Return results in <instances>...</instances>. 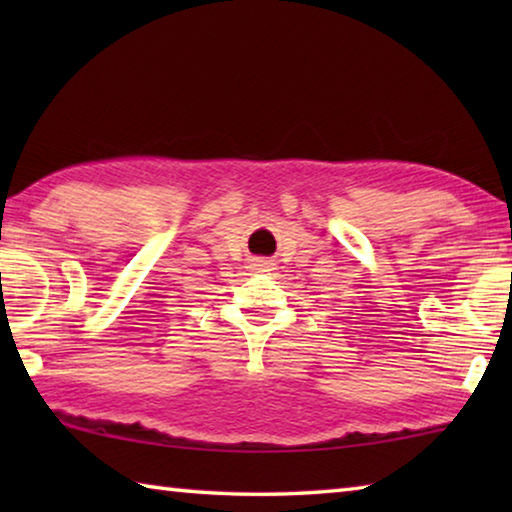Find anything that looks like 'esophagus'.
<instances>
[{
	"label": "esophagus",
	"instance_id": "34e87169",
	"mask_svg": "<svg viewBox=\"0 0 512 512\" xmlns=\"http://www.w3.org/2000/svg\"><path fill=\"white\" fill-rule=\"evenodd\" d=\"M255 266L259 268V271H271V268H273V262H271V259H257V262H255Z\"/></svg>",
	"mask_w": 512,
	"mask_h": 512
}]
</instances>
